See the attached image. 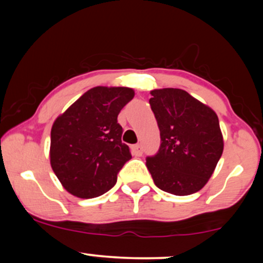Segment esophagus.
Here are the masks:
<instances>
[{
  "instance_id": "esophagus-1",
  "label": "esophagus",
  "mask_w": 263,
  "mask_h": 263,
  "mask_svg": "<svg viewBox=\"0 0 263 263\" xmlns=\"http://www.w3.org/2000/svg\"><path fill=\"white\" fill-rule=\"evenodd\" d=\"M132 153H134L135 156H142V153H143V148H142L141 144H135V146H132Z\"/></svg>"
}]
</instances>
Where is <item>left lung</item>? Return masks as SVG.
<instances>
[{
	"instance_id": "obj_1",
	"label": "left lung",
	"mask_w": 263,
	"mask_h": 263,
	"mask_svg": "<svg viewBox=\"0 0 263 263\" xmlns=\"http://www.w3.org/2000/svg\"><path fill=\"white\" fill-rule=\"evenodd\" d=\"M151 95L161 132L158 152L146 158L153 182L174 195L197 193L210 179L224 149L218 116L182 89H156Z\"/></svg>"
}]
</instances>
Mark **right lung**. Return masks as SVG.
I'll use <instances>...</instances> for the list:
<instances>
[{
  "label": "right lung",
  "instance_id": "right-lung-1",
  "mask_svg": "<svg viewBox=\"0 0 263 263\" xmlns=\"http://www.w3.org/2000/svg\"><path fill=\"white\" fill-rule=\"evenodd\" d=\"M129 87L96 86L57 117L50 131V165L62 185L78 198L100 197L131 159L117 116L131 101Z\"/></svg>",
  "mask_w": 263,
  "mask_h": 263
}]
</instances>
